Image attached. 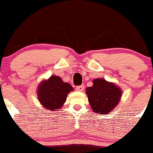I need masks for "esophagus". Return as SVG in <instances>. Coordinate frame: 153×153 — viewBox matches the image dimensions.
<instances>
[{
	"instance_id": "1",
	"label": "esophagus",
	"mask_w": 153,
	"mask_h": 153,
	"mask_svg": "<svg viewBox=\"0 0 153 153\" xmlns=\"http://www.w3.org/2000/svg\"><path fill=\"white\" fill-rule=\"evenodd\" d=\"M84 90H85V86H84V85H80V86L76 87V91H83Z\"/></svg>"
}]
</instances>
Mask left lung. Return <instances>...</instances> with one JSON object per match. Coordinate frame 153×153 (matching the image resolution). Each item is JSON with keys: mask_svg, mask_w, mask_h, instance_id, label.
Segmentation results:
<instances>
[{"mask_svg": "<svg viewBox=\"0 0 153 153\" xmlns=\"http://www.w3.org/2000/svg\"><path fill=\"white\" fill-rule=\"evenodd\" d=\"M92 87L86 89L88 101L94 112L101 115L109 113L116 107L122 97V90L103 78L93 81Z\"/></svg>", "mask_w": 153, "mask_h": 153, "instance_id": "left-lung-1", "label": "left lung"}]
</instances>
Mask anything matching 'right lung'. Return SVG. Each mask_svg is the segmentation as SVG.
<instances>
[{
  "mask_svg": "<svg viewBox=\"0 0 153 153\" xmlns=\"http://www.w3.org/2000/svg\"><path fill=\"white\" fill-rule=\"evenodd\" d=\"M73 91L71 85L63 82L61 78L52 75L41 81L38 87V98L41 105L48 110L59 109L66 100L68 93Z\"/></svg>",
  "mask_w": 153,
  "mask_h": 153,
  "instance_id": "add662e5",
  "label": "right lung"
}]
</instances>
